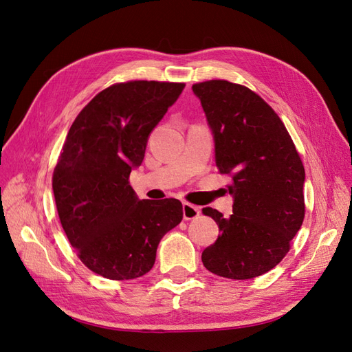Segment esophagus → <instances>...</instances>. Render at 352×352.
I'll return each instance as SVG.
<instances>
[{
    "instance_id": "obj_1",
    "label": "esophagus",
    "mask_w": 352,
    "mask_h": 352,
    "mask_svg": "<svg viewBox=\"0 0 352 352\" xmlns=\"http://www.w3.org/2000/svg\"><path fill=\"white\" fill-rule=\"evenodd\" d=\"M199 212H201L199 207L190 204V202H184V219L185 220H192V219L198 217Z\"/></svg>"
}]
</instances>
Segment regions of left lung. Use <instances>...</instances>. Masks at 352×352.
Masks as SVG:
<instances>
[{
	"label": "left lung",
	"instance_id": "8db88e82",
	"mask_svg": "<svg viewBox=\"0 0 352 352\" xmlns=\"http://www.w3.org/2000/svg\"><path fill=\"white\" fill-rule=\"evenodd\" d=\"M214 135L216 166L229 175L233 214L211 207L220 235L202 251V264L229 279H252L278 265L300 230L305 170L280 117L260 95L229 80L192 85Z\"/></svg>",
	"mask_w": 352,
	"mask_h": 352
}]
</instances>
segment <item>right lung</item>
I'll use <instances>...</instances> for the list:
<instances>
[{
    "label": "right lung",
    "mask_w": 352,
    "mask_h": 352,
    "mask_svg": "<svg viewBox=\"0 0 352 352\" xmlns=\"http://www.w3.org/2000/svg\"><path fill=\"white\" fill-rule=\"evenodd\" d=\"M184 88L157 80L114 83L70 126L52 173L56 206L80 261L105 279L129 280L150 272L160 241L182 221V202L138 199L129 176Z\"/></svg>",
    "instance_id": "obj_1"
}]
</instances>
